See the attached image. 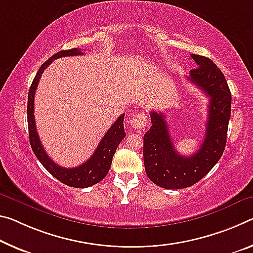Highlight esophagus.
Segmentation results:
<instances>
[{
  "instance_id": "34e87169",
  "label": "esophagus",
  "mask_w": 253,
  "mask_h": 253,
  "mask_svg": "<svg viewBox=\"0 0 253 253\" xmlns=\"http://www.w3.org/2000/svg\"><path fill=\"white\" fill-rule=\"evenodd\" d=\"M129 124L134 129H143L147 125V116L144 112H139L129 120Z\"/></svg>"
}]
</instances>
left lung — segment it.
<instances>
[{
	"instance_id": "obj_1",
	"label": "left lung",
	"mask_w": 253,
	"mask_h": 253,
	"mask_svg": "<svg viewBox=\"0 0 253 253\" xmlns=\"http://www.w3.org/2000/svg\"><path fill=\"white\" fill-rule=\"evenodd\" d=\"M198 69L191 70L188 80L210 98L205 138L199 150L183 156L174 150L166 116L151 111L152 126L144 135V166L148 179L166 189L190 187L210 172L226 145L231 116V91L225 76L211 59L191 54Z\"/></svg>"
}]
</instances>
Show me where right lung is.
<instances>
[{
  "mask_svg": "<svg viewBox=\"0 0 253 253\" xmlns=\"http://www.w3.org/2000/svg\"><path fill=\"white\" fill-rule=\"evenodd\" d=\"M83 55L81 49L78 48H72L69 50H61L58 53L51 56L49 59L42 64L36 74L33 83H31L29 93H28V106H27V115H28V128H29V141L31 148H33L35 155L42 164L43 168L49 172L64 184L74 188H87L98 183L106 177L108 171L110 169L112 158L119 143L123 141L126 136L125 128H124V116H119L107 133L103 136L101 142L95 148L93 155L84 162L81 166L76 168H63L56 164L49 156L47 155L46 151L43 150L42 144L40 142L39 136L36 129L35 115H34V101H35V92L37 89L39 80L42 78L48 66L50 65L54 59L65 57V56H78Z\"/></svg>",
  "mask_w": 253,
  "mask_h": 253,
  "instance_id": "add662e5",
  "label": "right lung"
}]
</instances>
